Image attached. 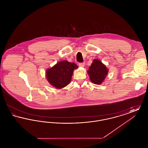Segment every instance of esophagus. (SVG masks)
Returning a JSON list of instances; mask_svg holds the SVG:
<instances>
[{
	"label": "esophagus",
	"instance_id": "esophagus-1",
	"mask_svg": "<svg viewBox=\"0 0 148 148\" xmlns=\"http://www.w3.org/2000/svg\"><path fill=\"white\" fill-rule=\"evenodd\" d=\"M79 66L80 67H84L85 66V63H79Z\"/></svg>",
	"mask_w": 148,
	"mask_h": 148
}]
</instances>
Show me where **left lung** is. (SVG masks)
I'll use <instances>...</instances> for the list:
<instances>
[{"label": "left lung", "instance_id": "8db88e82", "mask_svg": "<svg viewBox=\"0 0 148 148\" xmlns=\"http://www.w3.org/2000/svg\"><path fill=\"white\" fill-rule=\"evenodd\" d=\"M109 70L106 65L98 59H94L87 73L90 81L95 84H101L105 80Z\"/></svg>", "mask_w": 148, "mask_h": 148}]
</instances>
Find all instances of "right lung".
<instances>
[{
  "mask_svg": "<svg viewBox=\"0 0 148 148\" xmlns=\"http://www.w3.org/2000/svg\"><path fill=\"white\" fill-rule=\"evenodd\" d=\"M77 68L74 63L63 60L48 68L45 72V77L50 84L60 89L70 84L73 71Z\"/></svg>",
  "mask_w": 148,
  "mask_h": 148,
  "instance_id": "right-lung-1",
  "label": "right lung"
}]
</instances>
